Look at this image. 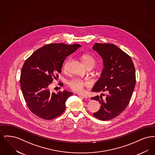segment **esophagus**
<instances>
[{
    "instance_id": "1",
    "label": "esophagus",
    "mask_w": 155,
    "mask_h": 155,
    "mask_svg": "<svg viewBox=\"0 0 155 155\" xmlns=\"http://www.w3.org/2000/svg\"><path fill=\"white\" fill-rule=\"evenodd\" d=\"M79 96H82V97H84V98H88V97L87 95H84V94H81V93H78L77 94Z\"/></svg>"
}]
</instances>
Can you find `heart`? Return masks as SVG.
<instances>
[{
  "label": "heart",
  "mask_w": 155,
  "mask_h": 155,
  "mask_svg": "<svg viewBox=\"0 0 155 155\" xmlns=\"http://www.w3.org/2000/svg\"><path fill=\"white\" fill-rule=\"evenodd\" d=\"M81 59L85 66L87 68H93L96 65V59L90 54H82L81 55ZM67 85L69 88L75 91L81 92L84 90L85 87H89L91 86V82L87 79L73 78L67 81Z\"/></svg>",
  "instance_id": "obj_1"
}]
</instances>
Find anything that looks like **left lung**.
Masks as SVG:
<instances>
[{
    "label": "left lung",
    "mask_w": 155,
    "mask_h": 155,
    "mask_svg": "<svg viewBox=\"0 0 155 155\" xmlns=\"http://www.w3.org/2000/svg\"><path fill=\"white\" fill-rule=\"evenodd\" d=\"M93 49L102 58L104 68L92 91L108 94L105 101L102 96L91 98L101 104L93 114L99 120H109L124 110L131 100L136 84L135 67L131 57L115 45L96 43Z\"/></svg>",
    "instance_id": "obj_1"
}]
</instances>
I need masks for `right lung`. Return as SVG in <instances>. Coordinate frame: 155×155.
<instances>
[{
	"label": "right lung",
	"mask_w": 155,
	"mask_h": 155,
	"mask_svg": "<svg viewBox=\"0 0 155 155\" xmlns=\"http://www.w3.org/2000/svg\"><path fill=\"white\" fill-rule=\"evenodd\" d=\"M81 46L77 44L45 45L24 62L20 80L21 89L28 109L37 117L52 120L65 110L67 99L73 93L66 91L51 93L49 86L61 73L67 57Z\"/></svg>",
	"instance_id": "right-lung-1"
}]
</instances>
